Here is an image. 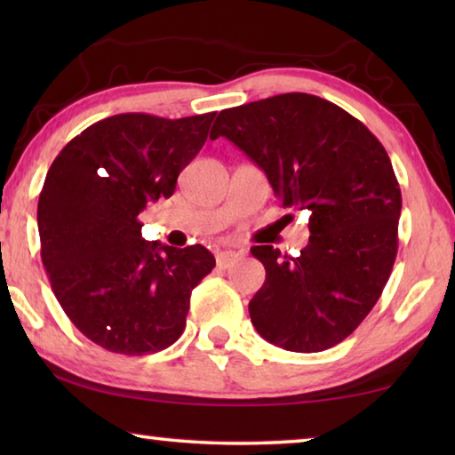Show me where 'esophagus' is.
<instances>
[{"mask_svg": "<svg viewBox=\"0 0 455 455\" xmlns=\"http://www.w3.org/2000/svg\"><path fill=\"white\" fill-rule=\"evenodd\" d=\"M238 259V252L236 251H230V249H225V251H219L217 252V265L227 268L235 263V260Z\"/></svg>", "mask_w": 455, "mask_h": 455, "instance_id": "1", "label": "esophagus"}]
</instances>
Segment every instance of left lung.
I'll use <instances>...</instances> for the list:
<instances>
[{"label":"left lung","instance_id":"1","mask_svg":"<svg viewBox=\"0 0 455 455\" xmlns=\"http://www.w3.org/2000/svg\"><path fill=\"white\" fill-rule=\"evenodd\" d=\"M228 138L284 209L309 211L299 257L252 246L267 279L251 299L259 335L297 353L341 343L379 301L397 255L402 190L363 122L319 96L291 92L222 110L211 138Z\"/></svg>","mask_w":455,"mask_h":455}]
</instances>
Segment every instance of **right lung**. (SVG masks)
I'll return each instance as SVG.
<instances>
[{"mask_svg":"<svg viewBox=\"0 0 455 455\" xmlns=\"http://www.w3.org/2000/svg\"><path fill=\"white\" fill-rule=\"evenodd\" d=\"M212 120L116 114L72 138L50 166L37 203L42 263L61 309L106 351L171 347L192 289L217 265L203 244L144 241L138 220L146 204L172 196Z\"/></svg>","mask_w":455,"mask_h":455,"instance_id":"obj_1","label":"right lung"}]
</instances>
